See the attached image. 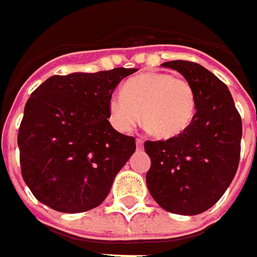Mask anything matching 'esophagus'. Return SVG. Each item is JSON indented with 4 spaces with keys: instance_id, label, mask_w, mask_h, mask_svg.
Wrapping results in <instances>:
<instances>
[{
    "instance_id": "obj_1",
    "label": "esophagus",
    "mask_w": 257,
    "mask_h": 257,
    "mask_svg": "<svg viewBox=\"0 0 257 257\" xmlns=\"http://www.w3.org/2000/svg\"><path fill=\"white\" fill-rule=\"evenodd\" d=\"M136 147H137V150H142V149H143V142H142L140 139L136 140Z\"/></svg>"
}]
</instances>
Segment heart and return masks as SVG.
<instances>
[{"instance_id": "obj_1", "label": "heart", "mask_w": 257, "mask_h": 257, "mask_svg": "<svg viewBox=\"0 0 257 257\" xmlns=\"http://www.w3.org/2000/svg\"><path fill=\"white\" fill-rule=\"evenodd\" d=\"M108 120L120 133L143 123L159 139H173L189 128L196 114V93L182 77L149 71L128 78L121 93L107 103Z\"/></svg>"}]
</instances>
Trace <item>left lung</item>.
Returning <instances> with one entry per match:
<instances>
[{"mask_svg": "<svg viewBox=\"0 0 257 257\" xmlns=\"http://www.w3.org/2000/svg\"><path fill=\"white\" fill-rule=\"evenodd\" d=\"M196 93V114L182 134L146 142L152 166L147 189L167 212L193 216L206 212L222 197L236 174L240 157L242 118L227 85L200 64L167 61Z\"/></svg>", "mask_w": 257, "mask_h": 257, "instance_id": "left-lung-1", "label": "left lung"}]
</instances>
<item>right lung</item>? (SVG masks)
Wrapping results in <instances>:
<instances>
[{
    "label": "right lung",
    "mask_w": 257,
    "mask_h": 257,
    "mask_svg": "<svg viewBox=\"0 0 257 257\" xmlns=\"http://www.w3.org/2000/svg\"><path fill=\"white\" fill-rule=\"evenodd\" d=\"M137 68L53 75L25 104L20 163L35 199L63 213L100 206L136 152L134 137L114 130L107 103Z\"/></svg>",
    "instance_id": "1"
}]
</instances>
